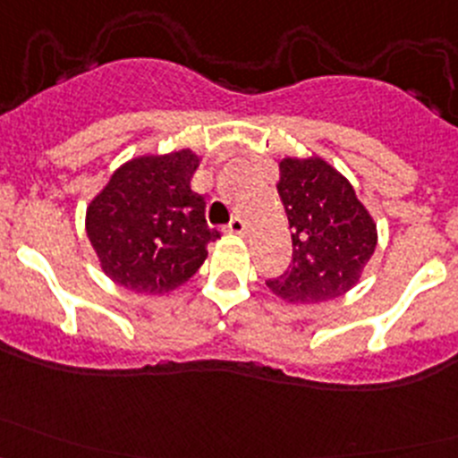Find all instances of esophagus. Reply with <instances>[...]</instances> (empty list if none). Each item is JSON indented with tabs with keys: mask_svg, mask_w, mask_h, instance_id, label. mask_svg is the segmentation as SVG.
Instances as JSON below:
<instances>
[{
	"mask_svg": "<svg viewBox=\"0 0 458 458\" xmlns=\"http://www.w3.org/2000/svg\"><path fill=\"white\" fill-rule=\"evenodd\" d=\"M228 230H230V233H234V234H246L248 225H246V221L242 219V216H234V219L228 224Z\"/></svg>",
	"mask_w": 458,
	"mask_h": 458,
	"instance_id": "1",
	"label": "esophagus"
}]
</instances>
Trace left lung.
Listing matches in <instances>:
<instances>
[{
  "label": "left lung",
  "instance_id": "8db88e82",
  "mask_svg": "<svg viewBox=\"0 0 458 458\" xmlns=\"http://www.w3.org/2000/svg\"><path fill=\"white\" fill-rule=\"evenodd\" d=\"M276 191L293 230V263L267 288L288 303H326L352 290L377 248V224L352 183L321 157H285Z\"/></svg>",
  "mask_w": 458,
  "mask_h": 458
}]
</instances>
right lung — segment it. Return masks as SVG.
<instances>
[{"label": "right lung", "mask_w": 458, "mask_h": 458, "mask_svg": "<svg viewBox=\"0 0 458 458\" xmlns=\"http://www.w3.org/2000/svg\"><path fill=\"white\" fill-rule=\"evenodd\" d=\"M199 157L191 150L143 155L113 173L86 210V233L101 270L122 288L165 294L186 284L219 230L206 221V197L191 188Z\"/></svg>", "instance_id": "add662e5"}]
</instances>
